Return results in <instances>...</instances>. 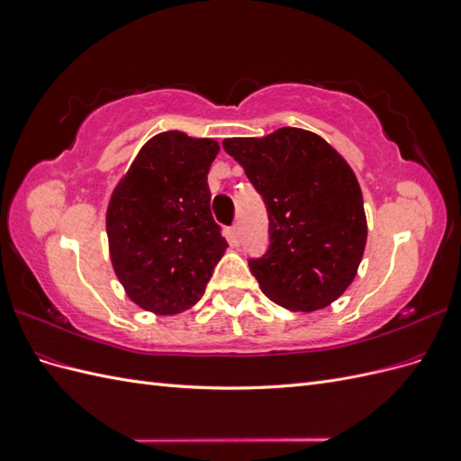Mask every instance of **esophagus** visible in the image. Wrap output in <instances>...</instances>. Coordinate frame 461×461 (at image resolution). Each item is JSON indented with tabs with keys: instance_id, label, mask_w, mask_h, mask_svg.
<instances>
[{
	"instance_id": "1",
	"label": "esophagus",
	"mask_w": 461,
	"mask_h": 461,
	"mask_svg": "<svg viewBox=\"0 0 461 461\" xmlns=\"http://www.w3.org/2000/svg\"><path fill=\"white\" fill-rule=\"evenodd\" d=\"M230 240H232L234 244L240 242V227H239V222H236V225L230 227Z\"/></svg>"
}]
</instances>
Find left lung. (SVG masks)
<instances>
[{"mask_svg":"<svg viewBox=\"0 0 461 461\" xmlns=\"http://www.w3.org/2000/svg\"><path fill=\"white\" fill-rule=\"evenodd\" d=\"M269 217V248L248 259L275 303L327 308L352 285L367 240L364 196L350 165L323 138L285 127L263 138H227Z\"/></svg>","mask_w":461,"mask_h":461,"instance_id":"obj_1","label":"left lung"}]
</instances>
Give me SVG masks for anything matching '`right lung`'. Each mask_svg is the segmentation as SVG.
<instances>
[{"label": "right lung", "instance_id": "obj_1", "mask_svg": "<svg viewBox=\"0 0 461 461\" xmlns=\"http://www.w3.org/2000/svg\"><path fill=\"white\" fill-rule=\"evenodd\" d=\"M219 144L169 131L153 136L107 207L109 254L129 298L173 315L205 292L229 248L212 215L207 173Z\"/></svg>", "mask_w": 461, "mask_h": 461}]
</instances>
